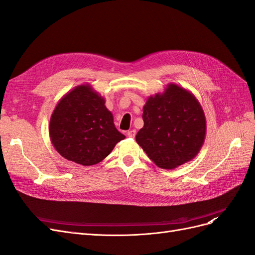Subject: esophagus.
<instances>
[{
	"label": "esophagus",
	"mask_w": 255,
	"mask_h": 255,
	"mask_svg": "<svg viewBox=\"0 0 255 255\" xmlns=\"http://www.w3.org/2000/svg\"><path fill=\"white\" fill-rule=\"evenodd\" d=\"M128 136L134 138V137L136 136V129H130V130H128Z\"/></svg>",
	"instance_id": "esophagus-1"
}]
</instances>
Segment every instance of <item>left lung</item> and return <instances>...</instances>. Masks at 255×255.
<instances>
[{
	"mask_svg": "<svg viewBox=\"0 0 255 255\" xmlns=\"http://www.w3.org/2000/svg\"><path fill=\"white\" fill-rule=\"evenodd\" d=\"M143 128L136 141L157 167L174 169L195 158L204 143L206 120L201 104L187 89L168 84L143 106Z\"/></svg>",
	"mask_w": 255,
	"mask_h": 255,
	"instance_id": "left-lung-1",
	"label": "left lung"
}]
</instances>
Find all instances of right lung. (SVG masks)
Here are the masks:
<instances>
[{"mask_svg": "<svg viewBox=\"0 0 255 255\" xmlns=\"http://www.w3.org/2000/svg\"><path fill=\"white\" fill-rule=\"evenodd\" d=\"M49 133L61 156L83 166L102 161L126 138L116 128L104 98L89 84L74 87L59 100Z\"/></svg>", "mask_w": 255, "mask_h": 255, "instance_id": "obj_1", "label": "right lung"}]
</instances>
